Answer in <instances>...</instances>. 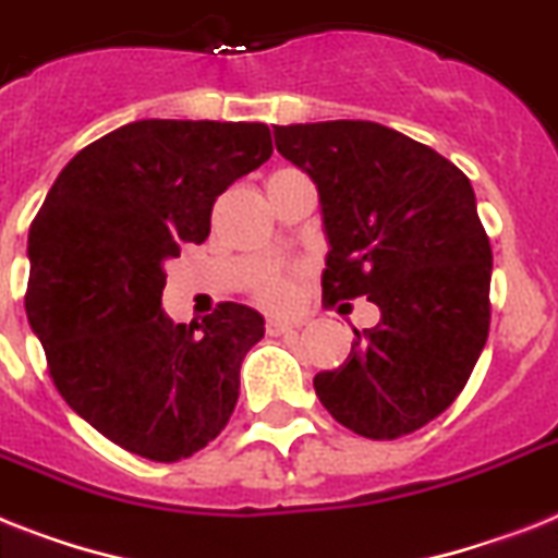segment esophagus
<instances>
[{
    "instance_id": "obj_1",
    "label": "esophagus",
    "mask_w": 558,
    "mask_h": 558,
    "mask_svg": "<svg viewBox=\"0 0 558 558\" xmlns=\"http://www.w3.org/2000/svg\"><path fill=\"white\" fill-rule=\"evenodd\" d=\"M298 329V324H289V320L280 318H269L266 320V335H289Z\"/></svg>"
}]
</instances>
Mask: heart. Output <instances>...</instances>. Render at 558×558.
Listing matches in <instances>:
<instances>
[{"label": "heart", "instance_id": "b5f03b06", "mask_svg": "<svg viewBox=\"0 0 558 558\" xmlns=\"http://www.w3.org/2000/svg\"><path fill=\"white\" fill-rule=\"evenodd\" d=\"M255 298L269 310H287L294 298L292 280L287 275H266V278L257 280Z\"/></svg>", "mask_w": 558, "mask_h": 558}]
</instances>
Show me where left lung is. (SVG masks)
<instances>
[{"label": "left lung", "instance_id": "8db88e82", "mask_svg": "<svg viewBox=\"0 0 558 558\" xmlns=\"http://www.w3.org/2000/svg\"><path fill=\"white\" fill-rule=\"evenodd\" d=\"M275 146L318 185L324 303L364 294L381 310L343 366L315 375L320 404L357 436H410L459 398L490 332L493 252L473 185L378 122L275 125Z\"/></svg>", "mask_w": 558, "mask_h": 558}]
</instances>
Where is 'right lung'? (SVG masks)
<instances>
[{"instance_id":"obj_1","label":"right lung","mask_w":558,"mask_h":558,"mask_svg":"<svg viewBox=\"0 0 558 558\" xmlns=\"http://www.w3.org/2000/svg\"><path fill=\"white\" fill-rule=\"evenodd\" d=\"M269 157L264 122H129L76 154L36 211L28 324L59 396L122 450L171 464L232 418L264 318L226 301L171 324L162 266L208 238L217 197Z\"/></svg>"}]
</instances>
